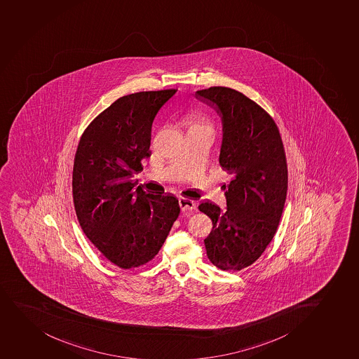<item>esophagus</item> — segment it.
Wrapping results in <instances>:
<instances>
[{
	"label": "esophagus",
	"mask_w": 359,
	"mask_h": 359,
	"mask_svg": "<svg viewBox=\"0 0 359 359\" xmlns=\"http://www.w3.org/2000/svg\"><path fill=\"white\" fill-rule=\"evenodd\" d=\"M180 207H181L183 212H187V210H193V209H195V208H196V203H195V201L190 200V198L181 197V198H180Z\"/></svg>",
	"instance_id": "esophagus-1"
}]
</instances>
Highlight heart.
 Segmentation results:
<instances>
[{"label": "heart", "mask_w": 359, "mask_h": 359, "mask_svg": "<svg viewBox=\"0 0 359 359\" xmlns=\"http://www.w3.org/2000/svg\"><path fill=\"white\" fill-rule=\"evenodd\" d=\"M189 133H208L212 135V126L205 118L201 116H191L187 121Z\"/></svg>", "instance_id": "b5f03b06"}]
</instances>
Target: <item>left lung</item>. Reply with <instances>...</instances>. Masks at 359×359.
<instances>
[{
    "label": "left lung",
    "instance_id": "8db88e82",
    "mask_svg": "<svg viewBox=\"0 0 359 359\" xmlns=\"http://www.w3.org/2000/svg\"><path fill=\"white\" fill-rule=\"evenodd\" d=\"M195 97L222 121L219 164L231 180L223 185L226 209L204 201L212 221L204 240L209 260L222 271L248 267L276 234L287 194V163L276 121L252 99L229 87H209Z\"/></svg>",
    "mask_w": 359,
    "mask_h": 359
}]
</instances>
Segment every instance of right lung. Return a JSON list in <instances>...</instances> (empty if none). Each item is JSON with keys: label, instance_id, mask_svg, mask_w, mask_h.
Returning a JSON list of instances; mask_svg holds the SVG:
<instances>
[{"label": "right lung", "instance_id": "1", "mask_svg": "<svg viewBox=\"0 0 359 359\" xmlns=\"http://www.w3.org/2000/svg\"><path fill=\"white\" fill-rule=\"evenodd\" d=\"M177 90L124 95L80 138L73 166V202L88 240L112 264L140 267L158 253L180 215L174 195L144 191L131 178L151 156L152 123Z\"/></svg>", "mask_w": 359, "mask_h": 359}]
</instances>
